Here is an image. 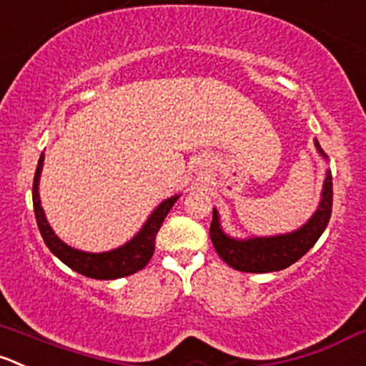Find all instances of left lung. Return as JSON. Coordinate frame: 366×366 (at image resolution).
Here are the masks:
<instances>
[{"instance_id":"left-lung-1","label":"left lung","mask_w":366,"mask_h":366,"mask_svg":"<svg viewBox=\"0 0 366 366\" xmlns=\"http://www.w3.org/2000/svg\"><path fill=\"white\" fill-rule=\"evenodd\" d=\"M315 148L324 159L327 155L320 148V143L315 139ZM332 211V177L331 169L325 172L322 197L317 211L299 229L275 236H254V237H234L223 230L219 222L218 209H212V222L209 234L219 257L232 266L234 269L248 273H268L279 272L293 262L299 261L304 254L311 250L318 237L324 234Z\"/></svg>"}]
</instances>
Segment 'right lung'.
Wrapping results in <instances>:
<instances>
[{
  "mask_svg": "<svg viewBox=\"0 0 366 366\" xmlns=\"http://www.w3.org/2000/svg\"><path fill=\"white\" fill-rule=\"evenodd\" d=\"M42 164H44V152L39 157L37 169H35L31 198H34V211L35 219H37V227L41 230V236L44 239L46 247L49 248V252L53 255H56L64 264H67L74 272L81 273L85 277L100 279V281L127 277V275H132V273L139 272V269H143L148 264V261H150L155 250V236H157L164 218L168 216L169 209L180 198V194H173V197L162 200L152 211V214L148 216V219L143 223L139 232L132 239L127 241L125 244H122V247L112 248V250L107 252H84L64 243L56 236L55 230L51 229L48 219H46L44 209L41 205V197H39V182H41Z\"/></svg>",
  "mask_w": 366,
  "mask_h": 366,
  "instance_id": "add662e5",
  "label": "right lung"
}]
</instances>
